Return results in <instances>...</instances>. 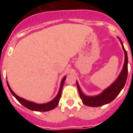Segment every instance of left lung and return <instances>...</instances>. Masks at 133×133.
Here are the masks:
<instances>
[{
    "label": "left lung",
    "instance_id": "left-lung-1",
    "mask_svg": "<svg viewBox=\"0 0 133 133\" xmlns=\"http://www.w3.org/2000/svg\"><path fill=\"white\" fill-rule=\"evenodd\" d=\"M121 44L124 52V58H125L123 69L117 80L109 87L105 89L101 94H100L97 96L87 97V96L84 95L81 91L79 85L77 82V86L78 88V92H79L80 97H81L83 103L87 106L96 107L102 106V105L110 103L117 97V95L120 93L123 88L124 87L128 76V56L126 50L124 49L122 42Z\"/></svg>",
    "mask_w": 133,
    "mask_h": 133
}]
</instances>
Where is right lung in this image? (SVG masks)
Instances as JSON below:
<instances>
[{
	"label": "right lung",
	"instance_id": "right-lung-1",
	"mask_svg": "<svg viewBox=\"0 0 133 133\" xmlns=\"http://www.w3.org/2000/svg\"><path fill=\"white\" fill-rule=\"evenodd\" d=\"M65 79H66V77H64V78H63V80H62V81H61L59 92H58V95H56V97L52 100V101H50L47 103H44V104H36V103L28 101H26V100L21 98V97H19L18 96H17V95H16V94H15L12 90V89H10V86H9V83H8L7 81H6V83H7V85H8V87H9V90H10L12 95H13L14 97L16 98V100H17L20 103H21V104H23V106L27 108V109H29L32 110L41 111V112H45V111H49V110H52V109H55V108L58 105V103H59V100L61 97V93H62V90H63V84H64Z\"/></svg>",
	"mask_w": 133,
	"mask_h": 133
}]
</instances>
